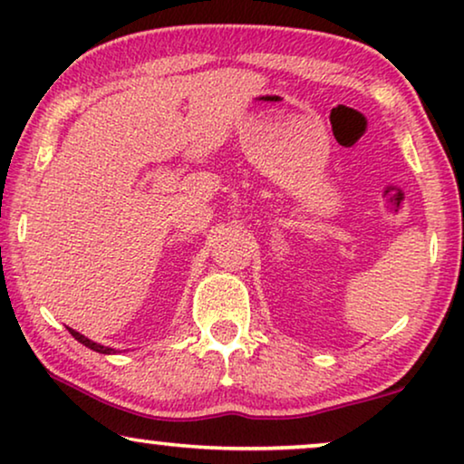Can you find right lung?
Here are the masks:
<instances>
[{"label": "right lung", "mask_w": 464, "mask_h": 464, "mask_svg": "<svg viewBox=\"0 0 464 464\" xmlns=\"http://www.w3.org/2000/svg\"><path fill=\"white\" fill-rule=\"evenodd\" d=\"M67 329H69V334H72L73 338L80 342V344H84L86 348H91V351H94V353H101V354H113V353H116L113 348L99 344V342H92L91 338H86V335H82L80 332H75V329H72V327H67Z\"/></svg>", "instance_id": "add662e5"}]
</instances>
